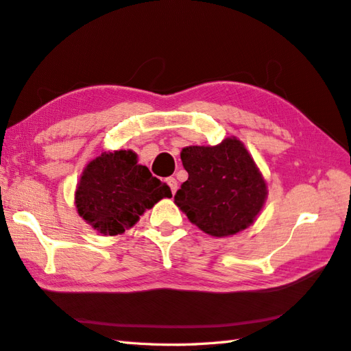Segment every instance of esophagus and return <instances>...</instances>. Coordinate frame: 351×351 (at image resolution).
<instances>
[{
	"instance_id": "34e87169",
	"label": "esophagus",
	"mask_w": 351,
	"mask_h": 351,
	"mask_svg": "<svg viewBox=\"0 0 351 351\" xmlns=\"http://www.w3.org/2000/svg\"><path fill=\"white\" fill-rule=\"evenodd\" d=\"M166 182H167V185H169L170 191H172V194H175L176 190H178V181H176V179H175L173 176H170V178L166 179Z\"/></svg>"
}]
</instances>
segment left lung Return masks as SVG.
I'll return each mask as SVG.
<instances>
[{"mask_svg":"<svg viewBox=\"0 0 351 351\" xmlns=\"http://www.w3.org/2000/svg\"><path fill=\"white\" fill-rule=\"evenodd\" d=\"M189 179L175 203L205 233L223 238L252 224L263 208L266 182L238 138L217 146H189L181 152Z\"/></svg>","mask_w":351,"mask_h":351,"instance_id":"left-lung-1","label":"left lung"}]
</instances>
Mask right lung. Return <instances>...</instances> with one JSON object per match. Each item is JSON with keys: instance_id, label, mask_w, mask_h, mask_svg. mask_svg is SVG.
<instances>
[{"instance_id": "obj_1", "label": "right lung", "mask_w": 351, "mask_h": 351, "mask_svg": "<svg viewBox=\"0 0 351 351\" xmlns=\"http://www.w3.org/2000/svg\"><path fill=\"white\" fill-rule=\"evenodd\" d=\"M162 197H172V191L148 167L137 165L133 151H115L86 166L76 190V208L95 230L113 236L136 224Z\"/></svg>"}]
</instances>
